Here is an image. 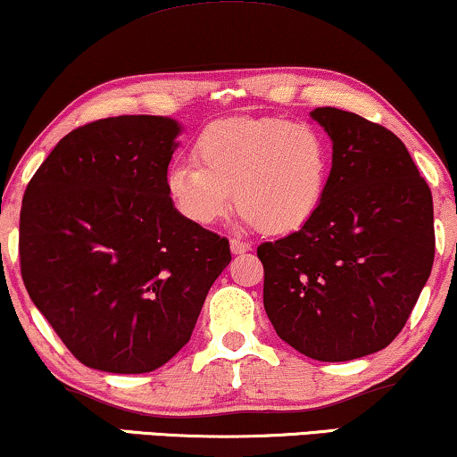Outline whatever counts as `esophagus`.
Segmentation results:
<instances>
[{
  "label": "esophagus",
  "mask_w": 457,
  "mask_h": 457,
  "mask_svg": "<svg viewBox=\"0 0 457 457\" xmlns=\"http://www.w3.org/2000/svg\"><path fill=\"white\" fill-rule=\"evenodd\" d=\"M252 249V243L241 241V239H230V252L233 253H245Z\"/></svg>",
  "instance_id": "esophagus-1"
}]
</instances>
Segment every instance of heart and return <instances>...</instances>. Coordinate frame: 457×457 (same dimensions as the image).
Masks as SVG:
<instances>
[{"mask_svg":"<svg viewBox=\"0 0 457 457\" xmlns=\"http://www.w3.org/2000/svg\"><path fill=\"white\" fill-rule=\"evenodd\" d=\"M189 162L166 174L168 197L185 220L212 227L241 208L247 224L289 235L318 214L333 170V152L308 122L277 116H235L197 135Z\"/></svg>","mask_w":457,"mask_h":457,"instance_id":"b5f03b06","label":"heart"}]
</instances>
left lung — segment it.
I'll return each instance as SVG.
<instances>
[{
    "mask_svg": "<svg viewBox=\"0 0 457 457\" xmlns=\"http://www.w3.org/2000/svg\"><path fill=\"white\" fill-rule=\"evenodd\" d=\"M333 141L318 214L258 247L264 308L280 339L320 361L385 349L408 322L435 260L433 195L389 129L316 108Z\"/></svg>",
    "mask_w": 457,
    "mask_h": 457,
    "instance_id": "1",
    "label": "left lung"
}]
</instances>
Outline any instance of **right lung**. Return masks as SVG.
<instances>
[{
	"label": "right lung",
	"mask_w": 457,
	"mask_h": 457,
	"mask_svg": "<svg viewBox=\"0 0 457 457\" xmlns=\"http://www.w3.org/2000/svg\"><path fill=\"white\" fill-rule=\"evenodd\" d=\"M179 124L116 116L68 133L22 197L21 274L80 364L141 374L191 339L228 239L174 210L166 191Z\"/></svg>",
	"instance_id": "add662e5"
}]
</instances>
